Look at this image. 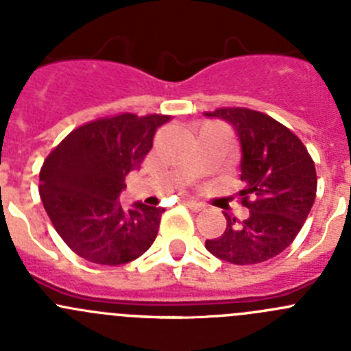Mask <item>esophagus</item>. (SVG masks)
<instances>
[{"instance_id": "esophagus-1", "label": "esophagus", "mask_w": 351, "mask_h": 351, "mask_svg": "<svg viewBox=\"0 0 351 351\" xmlns=\"http://www.w3.org/2000/svg\"><path fill=\"white\" fill-rule=\"evenodd\" d=\"M184 205L188 206V208H191L193 212H202L203 208H205V205L199 202H195V199H184Z\"/></svg>"}]
</instances>
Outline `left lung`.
I'll use <instances>...</instances> for the list:
<instances>
[{"instance_id":"obj_1","label":"left lung","mask_w":351,"mask_h":351,"mask_svg":"<svg viewBox=\"0 0 351 351\" xmlns=\"http://www.w3.org/2000/svg\"><path fill=\"white\" fill-rule=\"evenodd\" d=\"M229 122L241 145V205L248 219L223 213L228 228L205 246L217 258L236 265L265 262L285 252L308 217L317 193L315 163L296 134L272 117L250 108L205 112Z\"/></svg>"}]
</instances>
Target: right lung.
<instances>
[{
    "label": "right lung",
    "instance_id": "1",
    "mask_svg": "<svg viewBox=\"0 0 351 351\" xmlns=\"http://www.w3.org/2000/svg\"><path fill=\"white\" fill-rule=\"evenodd\" d=\"M170 115L120 113L73 129L45 160L39 195L53 228L73 253L99 265L141 256L156 238L165 208L119 202L125 178L141 167L156 129Z\"/></svg>",
    "mask_w": 351,
    "mask_h": 351
}]
</instances>
